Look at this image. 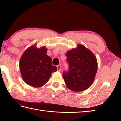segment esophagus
I'll return each mask as SVG.
<instances>
[{
    "mask_svg": "<svg viewBox=\"0 0 121 121\" xmlns=\"http://www.w3.org/2000/svg\"><path fill=\"white\" fill-rule=\"evenodd\" d=\"M56 67H57V70H58V71H61V66L60 65H58L57 66H56Z\"/></svg>",
    "mask_w": 121,
    "mask_h": 121,
    "instance_id": "obj_1",
    "label": "esophagus"
}]
</instances>
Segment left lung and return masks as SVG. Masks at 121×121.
Here are the masks:
<instances>
[{
    "label": "left lung",
    "mask_w": 121,
    "mask_h": 121,
    "mask_svg": "<svg viewBox=\"0 0 121 121\" xmlns=\"http://www.w3.org/2000/svg\"><path fill=\"white\" fill-rule=\"evenodd\" d=\"M65 56L69 70L63 78L68 88L74 91H85L93 83L97 71V58L83 45L68 50Z\"/></svg>",
    "instance_id": "left-lung-1"
}]
</instances>
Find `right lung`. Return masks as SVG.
I'll use <instances>...</instances> for the list:
<instances>
[{"label": "right lung", "mask_w": 121, "mask_h": 121, "mask_svg": "<svg viewBox=\"0 0 121 121\" xmlns=\"http://www.w3.org/2000/svg\"><path fill=\"white\" fill-rule=\"evenodd\" d=\"M45 46L37 48L36 45L30 46L24 51L20 60L22 78L27 84L35 88L47 83L51 73L57 71L51 63V58L47 55Z\"/></svg>", "instance_id": "1"}]
</instances>
